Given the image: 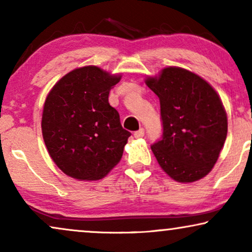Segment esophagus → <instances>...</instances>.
<instances>
[{"mask_svg":"<svg viewBox=\"0 0 252 252\" xmlns=\"http://www.w3.org/2000/svg\"><path fill=\"white\" fill-rule=\"evenodd\" d=\"M134 136H135L136 139H141V137H143L144 136V129L140 128L139 130H136V132L134 133Z\"/></svg>","mask_w":252,"mask_h":252,"instance_id":"obj_1","label":"esophagus"}]
</instances>
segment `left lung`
I'll return each instance as SVG.
<instances>
[{"mask_svg": "<svg viewBox=\"0 0 252 252\" xmlns=\"http://www.w3.org/2000/svg\"><path fill=\"white\" fill-rule=\"evenodd\" d=\"M146 84L158 96L161 139L151 146L160 167L178 182L204 178L227 136V115L217 92L197 74L170 66Z\"/></svg>", "mask_w": 252, "mask_h": 252, "instance_id": "left-lung-1", "label": "left lung"}]
</instances>
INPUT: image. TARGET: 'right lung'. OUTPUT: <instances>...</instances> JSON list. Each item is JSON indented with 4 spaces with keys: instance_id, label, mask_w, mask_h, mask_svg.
I'll return each mask as SVG.
<instances>
[{
    "instance_id": "right-lung-1",
    "label": "right lung",
    "mask_w": 252,
    "mask_h": 252,
    "mask_svg": "<svg viewBox=\"0 0 252 252\" xmlns=\"http://www.w3.org/2000/svg\"><path fill=\"white\" fill-rule=\"evenodd\" d=\"M120 79L93 65L79 67L48 94L43 140L55 164L68 177L98 180L122 159L130 133L109 103V93Z\"/></svg>"
}]
</instances>
